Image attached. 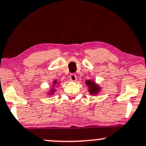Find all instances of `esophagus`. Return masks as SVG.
<instances>
[{
    "label": "esophagus",
    "instance_id": "34e87169",
    "mask_svg": "<svg viewBox=\"0 0 146 146\" xmlns=\"http://www.w3.org/2000/svg\"><path fill=\"white\" fill-rule=\"evenodd\" d=\"M69 78H70V80L72 81V82H76V80H77V76H76L75 74H70V76H69Z\"/></svg>",
    "mask_w": 146,
    "mask_h": 146
}]
</instances>
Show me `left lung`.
Masks as SVG:
<instances>
[{
    "mask_svg": "<svg viewBox=\"0 0 146 146\" xmlns=\"http://www.w3.org/2000/svg\"><path fill=\"white\" fill-rule=\"evenodd\" d=\"M85 84L88 87V91L90 94L96 95L101 92V87L94 82L93 80H87L85 81Z\"/></svg>",
    "mask_w": 146,
    "mask_h": 146,
    "instance_id": "obj_1",
    "label": "left lung"
}]
</instances>
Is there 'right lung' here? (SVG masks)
I'll use <instances>...</instances> for the list:
<instances>
[{"instance_id":"obj_1","label":"right lung","mask_w":146,"mask_h":146,"mask_svg":"<svg viewBox=\"0 0 146 146\" xmlns=\"http://www.w3.org/2000/svg\"><path fill=\"white\" fill-rule=\"evenodd\" d=\"M61 82H57V80H54L53 81V83L52 85V87L49 90V91L47 92V95H49V96H51V95H53L54 94L55 92H56V89H55V86H56V87H58V85H59V84Z\"/></svg>"}]
</instances>
